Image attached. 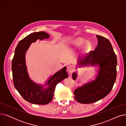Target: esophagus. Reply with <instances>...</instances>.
Segmentation results:
<instances>
[{
  "instance_id": "esophagus-1",
  "label": "esophagus",
  "mask_w": 126,
  "mask_h": 126,
  "mask_svg": "<svg viewBox=\"0 0 126 126\" xmlns=\"http://www.w3.org/2000/svg\"><path fill=\"white\" fill-rule=\"evenodd\" d=\"M67 71L69 72H70V73H71V72H72V71L74 70V67L71 65H68V66H67Z\"/></svg>"
}]
</instances>
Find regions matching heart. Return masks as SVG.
<instances>
[{
  "instance_id": "obj_1",
  "label": "heart",
  "mask_w": 126,
  "mask_h": 126,
  "mask_svg": "<svg viewBox=\"0 0 126 126\" xmlns=\"http://www.w3.org/2000/svg\"><path fill=\"white\" fill-rule=\"evenodd\" d=\"M84 41V40L82 38H78L75 41V45L77 46H80L82 45V44L83 43ZM90 45V42L87 41L85 43V46H88Z\"/></svg>"
}]
</instances>
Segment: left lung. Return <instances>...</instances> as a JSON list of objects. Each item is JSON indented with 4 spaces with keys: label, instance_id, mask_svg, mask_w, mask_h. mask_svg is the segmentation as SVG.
I'll use <instances>...</instances> for the list:
<instances>
[{
    "label": "left lung",
    "instance_id": "left-lung-1",
    "mask_svg": "<svg viewBox=\"0 0 126 126\" xmlns=\"http://www.w3.org/2000/svg\"><path fill=\"white\" fill-rule=\"evenodd\" d=\"M97 47L83 58L78 60V65L98 66L95 80L78 87L74 91L75 98L82 104L96 102L106 96L113 88L116 78L117 58L110 42L106 38L96 35ZM75 80L77 72L72 75Z\"/></svg>",
    "mask_w": 126,
    "mask_h": 126
}]
</instances>
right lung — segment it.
Returning a JSON list of instances; mask_svg holds the SVG:
<instances>
[{
    "label": "right lung",
    "instance_id": "1",
    "mask_svg": "<svg viewBox=\"0 0 126 126\" xmlns=\"http://www.w3.org/2000/svg\"><path fill=\"white\" fill-rule=\"evenodd\" d=\"M49 38V35L44 32H35L27 36L18 43L12 60L14 86L25 100L32 104L45 105L50 102L57 84L68 77L66 67H64L50 77L44 85L38 84L30 79L26 66V52L38 39L42 40ZM46 85L48 87L45 88Z\"/></svg>",
    "mask_w": 126,
    "mask_h": 126
}]
</instances>
